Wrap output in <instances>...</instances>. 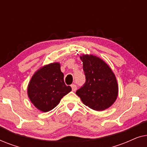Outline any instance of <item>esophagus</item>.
Masks as SVG:
<instances>
[{"label":"esophagus","mask_w":147,"mask_h":147,"mask_svg":"<svg viewBox=\"0 0 147 147\" xmlns=\"http://www.w3.org/2000/svg\"><path fill=\"white\" fill-rule=\"evenodd\" d=\"M72 91L73 92H76V90H77V86H76V84H71V85Z\"/></svg>","instance_id":"34e87169"}]
</instances>
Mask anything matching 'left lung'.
Returning a JSON list of instances; mask_svg holds the SVG:
<instances>
[{
	"label": "left lung",
	"mask_w": 147,
	"mask_h": 147,
	"mask_svg": "<svg viewBox=\"0 0 147 147\" xmlns=\"http://www.w3.org/2000/svg\"><path fill=\"white\" fill-rule=\"evenodd\" d=\"M86 82L76 91L86 106L97 111L110 107L116 101L118 86L115 75L109 66L93 55H82Z\"/></svg>",
	"instance_id": "left-lung-1"
}]
</instances>
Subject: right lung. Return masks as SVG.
Returning <instances> with one entry per match:
<instances>
[{"instance_id": "add662e5", "label": "right lung", "mask_w": 147, "mask_h": 147, "mask_svg": "<svg viewBox=\"0 0 147 147\" xmlns=\"http://www.w3.org/2000/svg\"><path fill=\"white\" fill-rule=\"evenodd\" d=\"M63 77L57 62L44 65L34 74L28 85L27 94L37 109L44 112L50 111L71 92V88L65 85Z\"/></svg>"}]
</instances>
